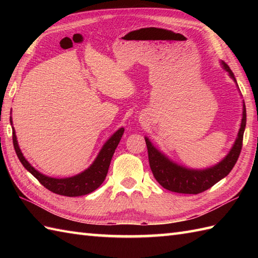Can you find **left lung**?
I'll return each instance as SVG.
<instances>
[{
    "instance_id": "obj_1",
    "label": "left lung",
    "mask_w": 258,
    "mask_h": 258,
    "mask_svg": "<svg viewBox=\"0 0 258 258\" xmlns=\"http://www.w3.org/2000/svg\"><path fill=\"white\" fill-rule=\"evenodd\" d=\"M222 65L227 71L234 82H236V79H235L232 70L229 69L228 65L224 62H222ZM245 126L246 107L245 104H243L242 123H240L237 139L235 141L232 150L220 163L205 169H189L179 166L178 164L168 160L163 153L156 150L150 140L145 138L147 152H149V162L153 175L164 188L175 191V193L199 194L211 188L213 185H215L222 178L227 176L235 164H236L240 151H242Z\"/></svg>"
}]
</instances>
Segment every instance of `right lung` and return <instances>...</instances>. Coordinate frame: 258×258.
<instances>
[{
	"instance_id": "right-lung-1",
	"label": "right lung",
	"mask_w": 258,
	"mask_h": 258,
	"mask_svg": "<svg viewBox=\"0 0 258 258\" xmlns=\"http://www.w3.org/2000/svg\"><path fill=\"white\" fill-rule=\"evenodd\" d=\"M11 125H12V117H10ZM124 133V128H119L116 131L111 138L108 139L104 146L102 147L101 152L98 153L97 157L95 158L94 163L75 176L67 177V178H54L48 177L46 175H43L33 167L31 164L25 160V157L22 154V152L19 147L18 141H16L15 131L13 128V145L16 155H18L20 162L23 164V166L29 171L33 176H34L38 182H40L44 187L48 190L53 191V193L63 195V196H82L92 193L97 187H100L102 183L105 179L109 164H111L112 156L114 154L115 150L119 143L122 135Z\"/></svg>"
}]
</instances>
